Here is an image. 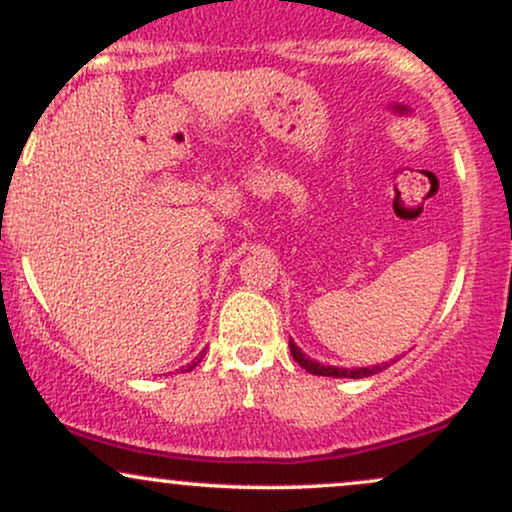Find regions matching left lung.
I'll list each match as a JSON object with an SVG mask.
<instances>
[{"label":"left lung","mask_w":512,"mask_h":512,"mask_svg":"<svg viewBox=\"0 0 512 512\" xmlns=\"http://www.w3.org/2000/svg\"><path fill=\"white\" fill-rule=\"evenodd\" d=\"M289 349H291V356L293 361L298 363V366L308 370V373L313 375H327V378H368V375H375L380 373V370H385L390 363H378V366H370V368H339V366H322L320 361H313L310 356H305L301 351V346H296L293 339H289Z\"/></svg>","instance_id":"left-lung-1"}]
</instances>
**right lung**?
<instances>
[{
	"label": "right lung",
	"instance_id": "1",
	"mask_svg": "<svg viewBox=\"0 0 512 512\" xmlns=\"http://www.w3.org/2000/svg\"><path fill=\"white\" fill-rule=\"evenodd\" d=\"M202 358H204V351H202V354H199V356L195 358V361H192V363H187V366H182V370H185V373H187V370H192V368H195V366H197V363H199V361H202Z\"/></svg>",
	"mask_w": 512,
	"mask_h": 512
}]
</instances>
